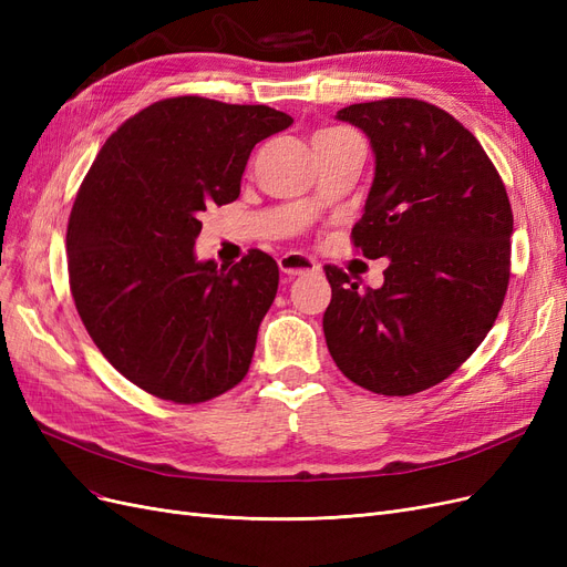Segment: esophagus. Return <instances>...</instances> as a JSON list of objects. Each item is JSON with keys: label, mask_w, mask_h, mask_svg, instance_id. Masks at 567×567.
Returning <instances> with one entry per match:
<instances>
[{"label": "esophagus", "mask_w": 567, "mask_h": 567, "mask_svg": "<svg viewBox=\"0 0 567 567\" xmlns=\"http://www.w3.org/2000/svg\"><path fill=\"white\" fill-rule=\"evenodd\" d=\"M279 269L288 274V277H302V274L319 271V265L302 252H286L279 257Z\"/></svg>", "instance_id": "esophagus-1"}]
</instances>
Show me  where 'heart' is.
<instances>
[{"mask_svg": "<svg viewBox=\"0 0 567 567\" xmlns=\"http://www.w3.org/2000/svg\"><path fill=\"white\" fill-rule=\"evenodd\" d=\"M326 132H336V130H321V132H319V134H326Z\"/></svg>", "mask_w": 567, "mask_h": 567, "instance_id": "obj_1", "label": "heart"}]
</instances>
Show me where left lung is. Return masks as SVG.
<instances>
[{"label":"left lung","instance_id":"8db88e82","mask_svg":"<svg viewBox=\"0 0 567 567\" xmlns=\"http://www.w3.org/2000/svg\"><path fill=\"white\" fill-rule=\"evenodd\" d=\"M364 130L375 177L352 246L390 257L381 288L326 265V346L342 375L388 398L442 383L485 340L511 279L513 213L475 136L427 101L392 96L338 111Z\"/></svg>","mask_w":567,"mask_h":567}]
</instances>
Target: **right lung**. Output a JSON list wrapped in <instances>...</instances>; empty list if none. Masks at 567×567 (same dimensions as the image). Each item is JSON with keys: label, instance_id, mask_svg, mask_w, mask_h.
Masks as SVG:
<instances>
[{"label": "right lung", "instance_id": "1", "mask_svg": "<svg viewBox=\"0 0 567 567\" xmlns=\"http://www.w3.org/2000/svg\"><path fill=\"white\" fill-rule=\"evenodd\" d=\"M293 125L269 106L161 99L101 146L68 219L78 315L109 362L153 398L200 404L246 379L279 288L274 257L198 262L208 205L241 194L257 142Z\"/></svg>", "mask_w": 567, "mask_h": 567}]
</instances>
